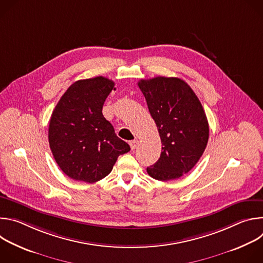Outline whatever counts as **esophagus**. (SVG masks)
I'll return each mask as SVG.
<instances>
[{
    "instance_id": "esophagus-1",
    "label": "esophagus",
    "mask_w": 263,
    "mask_h": 263,
    "mask_svg": "<svg viewBox=\"0 0 263 263\" xmlns=\"http://www.w3.org/2000/svg\"><path fill=\"white\" fill-rule=\"evenodd\" d=\"M129 144H130V147H131V149L133 151V149H135L136 147H137V145H138V140H136V139H134V140H131L130 142H129Z\"/></svg>"
}]
</instances>
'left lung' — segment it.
I'll list each match as a JSON object with an SVG mask.
<instances>
[{"label":"left lung","instance_id":"obj_1","mask_svg":"<svg viewBox=\"0 0 263 263\" xmlns=\"http://www.w3.org/2000/svg\"><path fill=\"white\" fill-rule=\"evenodd\" d=\"M138 86L162 143L160 158L146 172L159 181L178 179L197 164L206 148L209 126L203 106L179 78L142 79Z\"/></svg>","mask_w":263,"mask_h":263}]
</instances>
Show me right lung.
<instances>
[{"label":"right lung","instance_id":"add662e5","mask_svg":"<svg viewBox=\"0 0 263 263\" xmlns=\"http://www.w3.org/2000/svg\"><path fill=\"white\" fill-rule=\"evenodd\" d=\"M115 82L99 76L72 83L57 103L49 125V143L61 171L76 181L95 183L130 151L102 109Z\"/></svg>","mask_w":263,"mask_h":263}]
</instances>
